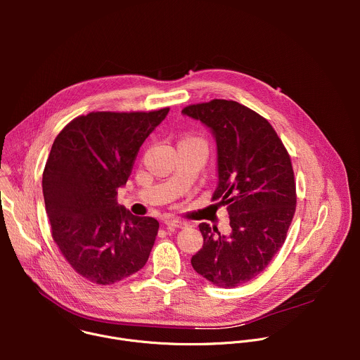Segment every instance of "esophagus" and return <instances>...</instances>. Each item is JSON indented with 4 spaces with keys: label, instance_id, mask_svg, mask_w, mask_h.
Returning a JSON list of instances; mask_svg holds the SVG:
<instances>
[{
    "label": "esophagus",
    "instance_id": "obj_1",
    "mask_svg": "<svg viewBox=\"0 0 360 360\" xmlns=\"http://www.w3.org/2000/svg\"><path fill=\"white\" fill-rule=\"evenodd\" d=\"M164 224L168 229H175V228H185L186 224L182 222V221H178L175 218H165L164 219Z\"/></svg>",
    "mask_w": 360,
    "mask_h": 360
}]
</instances>
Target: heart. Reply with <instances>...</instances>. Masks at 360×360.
Wrapping results in <instances>:
<instances>
[{"instance_id":"1","label":"heart","mask_w":360,"mask_h":360,"mask_svg":"<svg viewBox=\"0 0 360 360\" xmlns=\"http://www.w3.org/2000/svg\"><path fill=\"white\" fill-rule=\"evenodd\" d=\"M192 139H193V141H200V142H203L202 139H198V138H192ZM203 143H205V142H203Z\"/></svg>"}]
</instances>
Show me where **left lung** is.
Wrapping results in <instances>:
<instances>
[{
  "instance_id": "obj_1",
  "label": "left lung",
  "mask_w": 360,
  "mask_h": 360,
  "mask_svg": "<svg viewBox=\"0 0 360 360\" xmlns=\"http://www.w3.org/2000/svg\"><path fill=\"white\" fill-rule=\"evenodd\" d=\"M182 112L215 135L218 186L212 200L226 208L232 228L226 238L200 224L203 246L191 264L211 283L236 288L264 272L286 239L296 210L290 157L268 120L236 101L212 99Z\"/></svg>"
}]
</instances>
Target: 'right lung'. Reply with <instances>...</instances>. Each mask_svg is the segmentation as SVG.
Returning <instances> with one entry per match:
<instances>
[{
    "label": "right lung",
    "instance_id": "1",
    "mask_svg": "<svg viewBox=\"0 0 360 360\" xmlns=\"http://www.w3.org/2000/svg\"><path fill=\"white\" fill-rule=\"evenodd\" d=\"M169 108L96 111L74 118L57 135L42 174L53 239L71 268L96 285L120 282L149 258L160 222L118 203L138 150Z\"/></svg>",
    "mask_w": 360,
    "mask_h": 360
}]
</instances>
